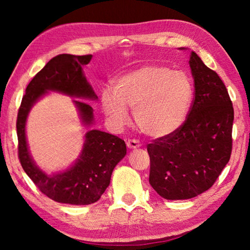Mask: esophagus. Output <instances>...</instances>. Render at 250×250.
Listing matches in <instances>:
<instances>
[{
	"label": "esophagus",
	"mask_w": 250,
	"mask_h": 250,
	"mask_svg": "<svg viewBox=\"0 0 250 250\" xmlns=\"http://www.w3.org/2000/svg\"><path fill=\"white\" fill-rule=\"evenodd\" d=\"M125 143H126V146H128L129 149H137V147L141 146V143L138 140H135V139H128Z\"/></svg>",
	"instance_id": "34e87169"
}]
</instances>
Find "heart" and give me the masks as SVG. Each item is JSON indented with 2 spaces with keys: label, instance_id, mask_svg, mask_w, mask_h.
<instances>
[{
  "label": "heart",
  "instance_id": "b5f03b06",
  "mask_svg": "<svg viewBox=\"0 0 250 250\" xmlns=\"http://www.w3.org/2000/svg\"><path fill=\"white\" fill-rule=\"evenodd\" d=\"M194 88L181 70L150 64L122 75L113 83V92L101 91V109L115 125L128 121L133 109L139 130L152 138L174 132L183 125L191 108Z\"/></svg>",
  "mask_w": 250,
  "mask_h": 250
}]
</instances>
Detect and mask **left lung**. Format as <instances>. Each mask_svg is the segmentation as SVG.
Instances as JSON below:
<instances>
[{"label": "left lung", "instance_id": "1", "mask_svg": "<svg viewBox=\"0 0 250 250\" xmlns=\"http://www.w3.org/2000/svg\"><path fill=\"white\" fill-rule=\"evenodd\" d=\"M194 98L179 129L146 146L149 182L166 200H188L210 188L230 159L234 108L216 71L189 55Z\"/></svg>", "mask_w": 250, "mask_h": 250}]
</instances>
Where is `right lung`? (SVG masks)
<instances>
[{
    "label": "right lung",
    "mask_w": 250,
    "mask_h": 250,
    "mask_svg": "<svg viewBox=\"0 0 250 250\" xmlns=\"http://www.w3.org/2000/svg\"><path fill=\"white\" fill-rule=\"evenodd\" d=\"M91 57V55L75 56L61 54L50 59L27 84L16 120L21 166L44 195L65 204L88 205L99 200L109 186L113 168L125 158V143L120 138L104 131H88L84 135L86 140L82 155L77 162L65 172L47 175L35 166L29 155L25 137V122L32 105L48 90L97 99L83 74V66L87 65ZM75 104L83 124L91 125L94 120L92 108L83 101L76 100Z\"/></svg>",
    "instance_id": "right-lung-1"
}]
</instances>
